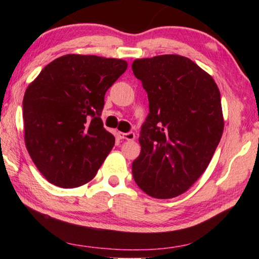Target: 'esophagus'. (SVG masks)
Instances as JSON below:
<instances>
[{
    "label": "esophagus",
    "instance_id": "1",
    "mask_svg": "<svg viewBox=\"0 0 259 259\" xmlns=\"http://www.w3.org/2000/svg\"><path fill=\"white\" fill-rule=\"evenodd\" d=\"M118 136L120 139H125V140H134V138H136V134L133 132H130V133H122V132H119Z\"/></svg>",
    "mask_w": 259,
    "mask_h": 259
}]
</instances>
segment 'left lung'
Wrapping results in <instances>:
<instances>
[{"label": "left lung", "instance_id": "left-lung-1", "mask_svg": "<svg viewBox=\"0 0 259 259\" xmlns=\"http://www.w3.org/2000/svg\"><path fill=\"white\" fill-rule=\"evenodd\" d=\"M132 69L150 102L133 178L148 196L178 197L205 172L221 141V92L210 74L182 55L137 59Z\"/></svg>", "mask_w": 259, "mask_h": 259}]
</instances>
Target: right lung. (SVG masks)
Here are the masks:
<instances>
[{
	"label": "right lung",
	"instance_id": "add662e5",
	"mask_svg": "<svg viewBox=\"0 0 259 259\" xmlns=\"http://www.w3.org/2000/svg\"><path fill=\"white\" fill-rule=\"evenodd\" d=\"M126 69L121 59L67 54L27 87L24 143L49 183L77 187L97 175L115 141L100 118L105 94Z\"/></svg>",
	"mask_w": 259,
	"mask_h": 259
}]
</instances>
